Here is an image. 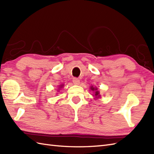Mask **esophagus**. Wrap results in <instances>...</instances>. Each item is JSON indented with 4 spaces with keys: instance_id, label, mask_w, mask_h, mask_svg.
Instances as JSON below:
<instances>
[{
    "instance_id": "1",
    "label": "esophagus",
    "mask_w": 154,
    "mask_h": 154,
    "mask_svg": "<svg viewBox=\"0 0 154 154\" xmlns=\"http://www.w3.org/2000/svg\"><path fill=\"white\" fill-rule=\"evenodd\" d=\"M73 83L75 85H79L80 81L77 79V78H73Z\"/></svg>"
}]
</instances>
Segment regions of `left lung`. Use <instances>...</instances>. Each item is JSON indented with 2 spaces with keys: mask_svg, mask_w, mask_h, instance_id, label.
I'll return each mask as SVG.
<instances>
[{
  "mask_svg": "<svg viewBox=\"0 0 154 154\" xmlns=\"http://www.w3.org/2000/svg\"><path fill=\"white\" fill-rule=\"evenodd\" d=\"M91 90L93 91H95V92H94V95H95V97H97V98L100 97V95L99 94V91H97V88H94L93 86H91Z\"/></svg>",
  "mask_w": 154,
  "mask_h": 154,
  "instance_id": "1",
  "label": "left lung"
}]
</instances>
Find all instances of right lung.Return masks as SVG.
I'll return each instance as SVG.
<instances>
[{
    "mask_svg": "<svg viewBox=\"0 0 154 154\" xmlns=\"http://www.w3.org/2000/svg\"><path fill=\"white\" fill-rule=\"evenodd\" d=\"M60 88H61V87H63V85H60Z\"/></svg>",
    "mask_w": 154,
    "mask_h": 154,
    "instance_id": "1",
    "label": "right lung"
}]
</instances>
